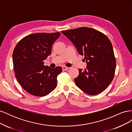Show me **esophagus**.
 Segmentation results:
<instances>
[{
    "label": "esophagus",
    "instance_id": "obj_1",
    "mask_svg": "<svg viewBox=\"0 0 132 132\" xmlns=\"http://www.w3.org/2000/svg\"><path fill=\"white\" fill-rule=\"evenodd\" d=\"M62 69L63 70H67L69 69V67H67L65 66H62Z\"/></svg>",
    "mask_w": 132,
    "mask_h": 132
}]
</instances>
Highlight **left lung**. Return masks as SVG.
Wrapping results in <instances>:
<instances>
[{
  "label": "left lung",
  "instance_id": "1",
  "mask_svg": "<svg viewBox=\"0 0 132 132\" xmlns=\"http://www.w3.org/2000/svg\"><path fill=\"white\" fill-rule=\"evenodd\" d=\"M78 53L84 55L86 69H79L75 85L87 94L97 95L109 86L116 67L112 43L106 36L96 30L82 27L62 31Z\"/></svg>",
  "mask_w": 132,
  "mask_h": 132
}]
</instances>
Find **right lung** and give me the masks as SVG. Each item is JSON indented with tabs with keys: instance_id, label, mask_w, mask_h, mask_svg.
Returning <instances> with one entry per match:
<instances>
[{
	"instance_id": "1",
	"label": "right lung",
	"mask_w": 132,
	"mask_h": 132,
	"mask_svg": "<svg viewBox=\"0 0 132 132\" xmlns=\"http://www.w3.org/2000/svg\"><path fill=\"white\" fill-rule=\"evenodd\" d=\"M60 32L36 33L26 36L16 45L13 53L15 77L23 89L36 96H44L57 86L61 67L51 68L43 61L51 54Z\"/></svg>"
}]
</instances>
